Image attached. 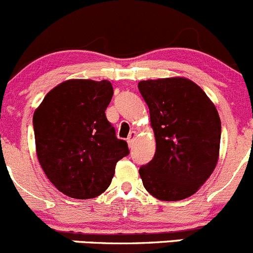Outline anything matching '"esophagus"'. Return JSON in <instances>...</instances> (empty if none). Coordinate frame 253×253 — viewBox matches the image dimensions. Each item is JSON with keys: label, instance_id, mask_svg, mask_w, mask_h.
<instances>
[{"label": "esophagus", "instance_id": "34e87169", "mask_svg": "<svg viewBox=\"0 0 253 253\" xmlns=\"http://www.w3.org/2000/svg\"><path fill=\"white\" fill-rule=\"evenodd\" d=\"M135 136H136V131H130L129 136L126 138V141H128L129 148H131V145H133V141H134V139H135Z\"/></svg>", "mask_w": 253, "mask_h": 253}]
</instances>
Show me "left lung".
Instances as JSON below:
<instances>
[{
  "mask_svg": "<svg viewBox=\"0 0 253 253\" xmlns=\"http://www.w3.org/2000/svg\"><path fill=\"white\" fill-rule=\"evenodd\" d=\"M138 88L156 141L153 160L139 169L144 187L159 200H184L205 184L217 164V109L200 86L184 77L141 81Z\"/></svg>",
  "mask_w": 253,
  "mask_h": 253,
  "instance_id": "8db88e82",
  "label": "left lung"
}]
</instances>
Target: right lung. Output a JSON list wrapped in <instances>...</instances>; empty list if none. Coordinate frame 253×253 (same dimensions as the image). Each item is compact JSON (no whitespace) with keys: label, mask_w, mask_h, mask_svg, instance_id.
Listing matches in <instances>:
<instances>
[{"label":"right lung","mask_w":253,"mask_h":253,"mask_svg":"<svg viewBox=\"0 0 253 253\" xmlns=\"http://www.w3.org/2000/svg\"><path fill=\"white\" fill-rule=\"evenodd\" d=\"M112 97L109 81L69 79L48 92L35 110L38 161L67 196H99L109 187L118 161L129 154L105 117Z\"/></svg>","instance_id":"add662e5"}]
</instances>
